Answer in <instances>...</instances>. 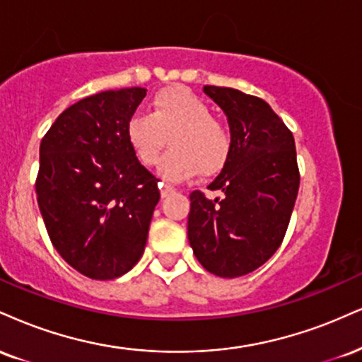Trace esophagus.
Returning a JSON list of instances; mask_svg holds the SVG:
<instances>
[{
    "label": "esophagus",
    "mask_w": 362,
    "mask_h": 362,
    "mask_svg": "<svg viewBox=\"0 0 362 362\" xmlns=\"http://www.w3.org/2000/svg\"><path fill=\"white\" fill-rule=\"evenodd\" d=\"M175 192V189H173L172 185H165V184H160V194H162V197H168L170 194Z\"/></svg>",
    "instance_id": "obj_1"
}]
</instances>
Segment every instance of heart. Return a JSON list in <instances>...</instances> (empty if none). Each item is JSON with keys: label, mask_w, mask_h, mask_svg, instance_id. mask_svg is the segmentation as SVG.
I'll return each mask as SVG.
<instances>
[{"label": "heart", "mask_w": 362, "mask_h": 362, "mask_svg": "<svg viewBox=\"0 0 362 362\" xmlns=\"http://www.w3.org/2000/svg\"><path fill=\"white\" fill-rule=\"evenodd\" d=\"M160 173L182 180L199 172L211 175L223 168L229 156L230 136L226 126L212 117L206 101L185 87L160 90L151 101V112H136L126 123V139L136 158L146 167L158 163L167 143Z\"/></svg>", "instance_id": "obj_1"}]
</instances>
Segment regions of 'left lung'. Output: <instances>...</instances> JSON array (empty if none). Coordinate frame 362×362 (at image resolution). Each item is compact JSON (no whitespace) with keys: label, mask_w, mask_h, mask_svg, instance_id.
Segmentation results:
<instances>
[{"label":"left lung","mask_w":362,"mask_h":362,"mask_svg":"<svg viewBox=\"0 0 362 362\" xmlns=\"http://www.w3.org/2000/svg\"><path fill=\"white\" fill-rule=\"evenodd\" d=\"M228 116L230 150L209 190L190 194L187 234L207 272L236 278L275 255L297 200L300 173L293 134L263 99L230 87L204 86Z\"/></svg>","instance_id":"left-lung-1"}]
</instances>
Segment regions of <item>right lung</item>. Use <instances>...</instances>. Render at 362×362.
I'll return each instance as SVG.
<instances>
[{
	"label": "right lung",
	"instance_id": "add662e5",
	"mask_svg": "<svg viewBox=\"0 0 362 362\" xmlns=\"http://www.w3.org/2000/svg\"><path fill=\"white\" fill-rule=\"evenodd\" d=\"M143 87L103 90L72 104L40 143L35 190L52 245L74 269L115 280L145 251L158 178L139 163L126 123Z\"/></svg>",
	"mask_w": 362,
	"mask_h": 362
}]
</instances>
